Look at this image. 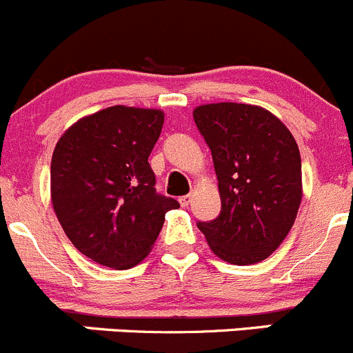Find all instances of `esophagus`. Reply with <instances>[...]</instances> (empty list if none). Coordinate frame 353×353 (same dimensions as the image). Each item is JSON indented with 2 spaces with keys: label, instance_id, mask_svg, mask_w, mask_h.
<instances>
[{
  "label": "esophagus",
  "instance_id": "esophagus-1",
  "mask_svg": "<svg viewBox=\"0 0 353 353\" xmlns=\"http://www.w3.org/2000/svg\"><path fill=\"white\" fill-rule=\"evenodd\" d=\"M178 201H180V204L181 205H188L192 202V195L190 194H187V195H181L180 199H178Z\"/></svg>",
  "mask_w": 353,
  "mask_h": 353
}]
</instances>
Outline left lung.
Here are the masks:
<instances>
[{
    "label": "left lung",
    "mask_w": 353,
    "mask_h": 353,
    "mask_svg": "<svg viewBox=\"0 0 353 353\" xmlns=\"http://www.w3.org/2000/svg\"><path fill=\"white\" fill-rule=\"evenodd\" d=\"M194 121L211 149L221 197L219 214L197 221L199 230L226 263H259L287 239L299 212V145L274 114L250 104H204Z\"/></svg>",
    "instance_id": "1"
}]
</instances>
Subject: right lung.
I'll use <instances>...</instances> for the list:
<instances>
[{
	"label": "right lung",
	"instance_id": "1",
	"mask_svg": "<svg viewBox=\"0 0 353 353\" xmlns=\"http://www.w3.org/2000/svg\"><path fill=\"white\" fill-rule=\"evenodd\" d=\"M159 110L111 106L70 127L51 159V199L70 242L101 266L141 263L178 201L156 192Z\"/></svg>",
	"mask_w": 353,
	"mask_h": 353
}]
</instances>
